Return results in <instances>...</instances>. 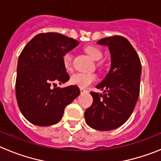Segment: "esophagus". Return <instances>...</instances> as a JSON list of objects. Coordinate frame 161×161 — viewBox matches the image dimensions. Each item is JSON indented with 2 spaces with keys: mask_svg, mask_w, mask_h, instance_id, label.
<instances>
[{
  "mask_svg": "<svg viewBox=\"0 0 161 161\" xmlns=\"http://www.w3.org/2000/svg\"><path fill=\"white\" fill-rule=\"evenodd\" d=\"M80 93H87V92H88L86 89H82V88H80Z\"/></svg>",
  "mask_w": 161,
  "mask_h": 161,
  "instance_id": "esophagus-1",
  "label": "esophagus"
}]
</instances>
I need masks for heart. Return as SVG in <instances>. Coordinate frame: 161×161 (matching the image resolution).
I'll list each match as a JSON object with an SVG mask.
<instances>
[{"label":"heart","mask_w":161,"mask_h":161,"mask_svg":"<svg viewBox=\"0 0 161 161\" xmlns=\"http://www.w3.org/2000/svg\"><path fill=\"white\" fill-rule=\"evenodd\" d=\"M85 52H87L94 60H100L103 56V53L99 48L93 46H88L85 48ZM63 64L67 71L72 70V54L71 52H67L63 57ZM97 76L93 73H77L73 74L70 78V82L72 85L78 86L80 88H86L89 85L96 80Z\"/></svg>","instance_id":"heart-1"}]
</instances>
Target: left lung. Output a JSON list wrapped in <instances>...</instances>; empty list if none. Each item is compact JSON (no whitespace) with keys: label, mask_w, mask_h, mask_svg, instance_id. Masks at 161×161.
Instances as JSON below:
<instances>
[{"label":"left lung","mask_w":161,"mask_h":161,"mask_svg":"<svg viewBox=\"0 0 161 161\" xmlns=\"http://www.w3.org/2000/svg\"><path fill=\"white\" fill-rule=\"evenodd\" d=\"M107 46L111 67L96 86L103 94L91 92L93 104L85 112V122L98 130H111L126 123L133 112L139 95L141 63L131 44L124 37L114 35L100 39Z\"/></svg>","instance_id":"obj_1"}]
</instances>
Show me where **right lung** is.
<instances>
[{"label": "right lung", "instance_id": "obj_1", "mask_svg": "<svg viewBox=\"0 0 161 161\" xmlns=\"http://www.w3.org/2000/svg\"><path fill=\"white\" fill-rule=\"evenodd\" d=\"M79 42L59 33H41L28 42L18 58L16 97L24 117L32 124L47 126L63 117L64 109L80 95L78 86H54L67 82L64 54Z\"/></svg>", "mask_w": 161, "mask_h": 161}]
</instances>
